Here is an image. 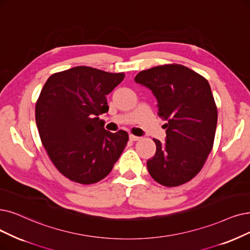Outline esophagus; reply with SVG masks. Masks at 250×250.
Instances as JSON below:
<instances>
[{
	"label": "esophagus",
	"mask_w": 250,
	"mask_h": 250,
	"mask_svg": "<svg viewBox=\"0 0 250 250\" xmlns=\"http://www.w3.org/2000/svg\"><path fill=\"white\" fill-rule=\"evenodd\" d=\"M129 139H130L131 142H136V141H139V139H141V137L135 136L133 134H130V135H129Z\"/></svg>",
	"instance_id": "obj_1"
}]
</instances>
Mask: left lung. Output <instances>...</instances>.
I'll return each mask as SVG.
<instances>
[{
	"mask_svg": "<svg viewBox=\"0 0 250 250\" xmlns=\"http://www.w3.org/2000/svg\"><path fill=\"white\" fill-rule=\"evenodd\" d=\"M138 84L151 89L158 116L166 123V143L153 139L156 154L146 162L157 183L177 187L194 178L211 152L217 107L207 80L182 64H164L138 73Z\"/></svg>",
	"mask_w": 250,
	"mask_h": 250,
	"instance_id": "obj_1",
	"label": "left lung"
}]
</instances>
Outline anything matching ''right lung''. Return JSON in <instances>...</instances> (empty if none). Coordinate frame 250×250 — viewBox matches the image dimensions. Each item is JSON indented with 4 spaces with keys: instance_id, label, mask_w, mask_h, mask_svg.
I'll use <instances>...</instances> for the list:
<instances>
[{
    "instance_id": "1",
    "label": "right lung",
    "mask_w": 250,
    "mask_h": 250,
    "mask_svg": "<svg viewBox=\"0 0 250 250\" xmlns=\"http://www.w3.org/2000/svg\"><path fill=\"white\" fill-rule=\"evenodd\" d=\"M124 73L76 66L49 77L36 104L40 138L57 170L71 181L92 185L112 171L128 133L106 131L98 116L108 111L106 95Z\"/></svg>"
}]
</instances>
